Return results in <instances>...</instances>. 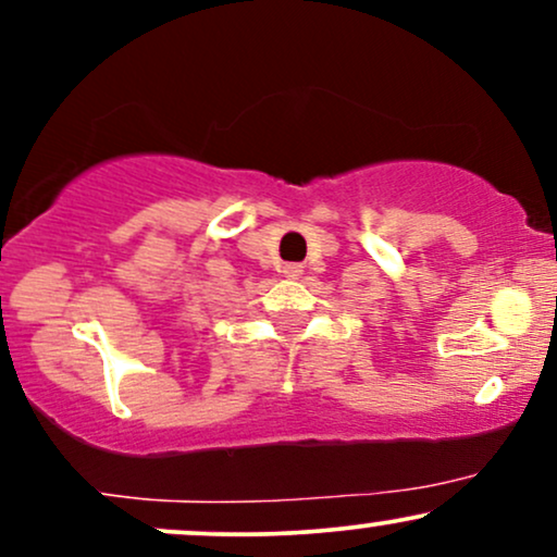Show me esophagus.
<instances>
[{
  "mask_svg": "<svg viewBox=\"0 0 557 557\" xmlns=\"http://www.w3.org/2000/svg\"><path fill=\"white\" fill-rule=\"evenodd\" d=\"M283 274H285L287 280H298L300 274H304V267H300V264H285L283 267Z\"/></svg>",
  "mask_w": 557,
  "mask_h": 557,
  "instance_id": "obj_1",
  "label": "esophagus"
}]
</instances>
